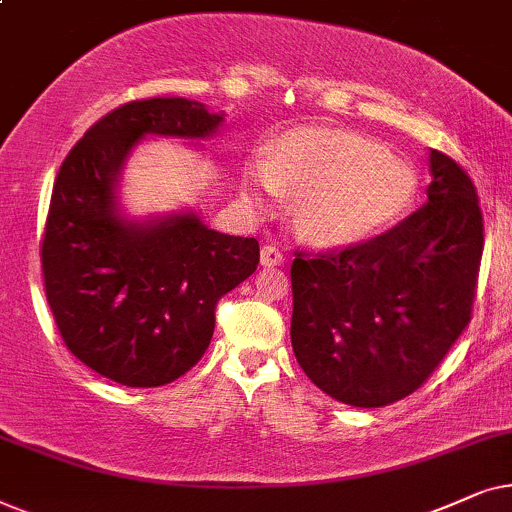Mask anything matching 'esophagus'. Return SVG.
Wrapping results in <instances>:
<instances>
[{
  "mask_svg": "<svg viewBox=\"0 0 512 512\" xmlns=\"http://www.w3.org/2000/svg\"><path fill=\"white\" fill-rule=\"evenodd\" d=\"M260 262H262V267H267V269L281 267V264H283V252L278 250L276 245H264L262 252H260Z\"/></svg>",
  "mask_w": 512,
  "mask_h": 512,
  "instance_id": "esophagus-1",
  "label": "esophagus"
}]
</instances>
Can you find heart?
Masks as SVG:
<instances>
[{"label": "heart", "instance_id": "b5f03b06", "mask_svg": "<svg viewBox=\"0 0 512 512\" xmlns=\"http://www.w3.org/2000/svg\"><path fill=\"white\" fill-rule=\"evenodd\" d=\"M288 194H297V234L344 248L403 220L419 196V177L370 138L304 126L283 133L269 156H252L243 173L245 203L257 213L281 206Z\"/></svg>", "mask_w": 512, "mask_h": 512}]
</instances>
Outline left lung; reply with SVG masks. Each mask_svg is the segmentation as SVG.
Instances as JSON below:
<instances>
[{"instance_id": "obj_1", "label": "left lung", "mask_w": 512, "mask_h": 512, "mask_svg": "<svg viewBox=\"0 0 512 512\" xmlns=\"http://www.w3.org/2000/svg\"><path fill=\"white\" fill-rule=\"evenodd\" d=\"M428 201L398 227L292 262V351L320 391L353 407L403 400L466 330L482 213L459 163L431 149Z\"/></svg>"}]
</instances>
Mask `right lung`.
<instances>
[{"label": "right lung", "mask_w": 512, "mask_h": 512, "mask_svg": "<svg viewBox=\"0 0 512 512\" xmlns=\"http://www.w3.org/2000/svg\"><path fill=\"white\" fill-rule=\"evenodd\" d=\"M222 121L187 98L128 102L88 128L58 170L42 241L46 299L67 349L100 377L154 388L192 370L220 297L260 264L255 238L208 229L194 210L121 213V170L140 140H208Z\"/></svg>", "instance_id": "add662e5"}]
</instances>
